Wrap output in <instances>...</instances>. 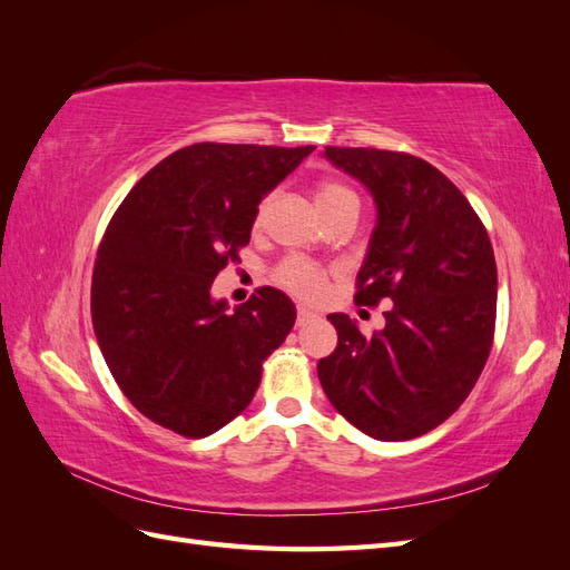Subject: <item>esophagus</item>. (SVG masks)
Segmentation results:
<instances>
[{
  "label": "esophagus",
  "instance_id": "1",
  "mask_svg": "<svg viewBox=\"0 0 570 570\" xmlns=\"http://www.w3.org/2000/svg\"><path fill=\"white\" fill-rule=\"evenodd\" d=\"M314 318H318V314L314 312L312 306H304V304L297 306V323H299V325H304V323H308V321H314Z\"/></svg>",
  "mask_w": 570,
  "mask_h": 570
}]
</instances>
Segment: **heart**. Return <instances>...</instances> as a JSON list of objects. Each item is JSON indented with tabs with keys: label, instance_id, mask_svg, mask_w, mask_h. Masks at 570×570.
Segmentation results:
<instances>
[{
	"label": "heart",
	"instance_id": "1",
	"mask_svg": "<svg viewBox=\"0 0 570 570\" xmlns=\"http://www.w3.org/2000/svg\"><path fill=\"white\" fill-rule=\"evenodd\" d=\"M344 199H356V195L352 193L350 187H344L340 183L325 180L316 187V206H318V209L340 204ZM278 281L289 292H295V295H299V297H316L321 287H323L325 273H323L321 266H316L312 262H304V258H289V262L283 264V268L278 271Z\"/></svg>",
	"mask_w": 570,
	"mask_h": 570
}]
</instances>
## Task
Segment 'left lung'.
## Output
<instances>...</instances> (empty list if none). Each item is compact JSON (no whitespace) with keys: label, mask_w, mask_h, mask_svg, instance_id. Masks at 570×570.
Instances as JSON below:
<instances>
[{"label":"left lung","mask_w":570,"mask_h":570,"mask_svg":"<svg viewBox=\"0 0 570 570\" xmlns=\"http://www.w3.org/2000/svg\"><path fill=\"white\" fill-rule=\"evenodd\" d=\"M323 157L375 204L356 302L390 297L392 308L371 337L347 314L327 316L337 350L318 361V381L361 433L419 438L463 404L490 356L497 264L488 230L461 189L419 157L368 147H325Z\"/></svg>","instance_id":"8db88e82"}]
</instances>
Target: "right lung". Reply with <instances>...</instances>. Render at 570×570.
<instances>
[{
  "instance_id": "obj_1",
  "label": "right lung",
  "mask_w": 570,
  "mask_h": 570,
  "mask_svg": "<svg viewBox=\"0 0 570 570\" xmlns=\"http://www.w3.org/2000/svg\"><path fill=\"white\" fill-rule=\"evenodd\" d=\"M314 149L189 145L118 206L97 252L92 325L114 381L149 421L206 438L252 402L297 308L262 287L230 312L212 285L249 243L262 199Z\"/></svg>"
}]
</instances>
